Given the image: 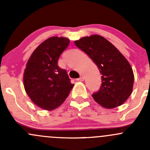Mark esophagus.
<instances>
[{
    "mask_svg": "<svg viewBox=\"0 0 150 150\" xmlns=\"http://www.w3.org/2000/svg\"><path fill=\"white\" fill-rule=\"evenodd\" d=\"M77 81H84V76L83 75H81V77H80L79 78H78L77 79Z\"/></svg>",
    "mask_w": 150,
    "mask_h": 150,
    "instance_id": "esophagus-1",
    "label": "esophagus"
}]
</instances>
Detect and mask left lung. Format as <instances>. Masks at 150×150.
Wrapping results in <instances>:
<instances>
[{
	"mask_svg": "<svg viewBox=\"0 0 150 150\" xmlns=\"http://www.w3.org/2000/svg\"><path fill=\"white\" fill-rule=\"evenodd\" d=\"M99 68L102 86L93 99L101 106L112 109L121 105L132 93L134 76L129 62L121 53L104 37L93 35L75 40Z\"/></svg>",
	"mask_w": 150,
	"mask_h": 150,
	"instance_id": "obj_1",
	"label": "left lung"
}]
</instances>
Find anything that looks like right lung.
<instances>
[{
  "mask_svg": "<svg viewBox=\"0 0 150 150\" xmlns=\"http://www.w3.org/2000/svg\"><path fill=\"white\" fill-rule=\"evenodd\" d=\"M69 43L66 38H49L36 48L27 63L23 77L25 91L43 110L59 107L73 88L67 71L58 66L59 56Z\"/></svg>",
  "mask_w": 150,
  "mask_h": 150,
  "instance_id": "obj_1",
  "label": "right lung"
}]
</instances>
